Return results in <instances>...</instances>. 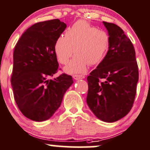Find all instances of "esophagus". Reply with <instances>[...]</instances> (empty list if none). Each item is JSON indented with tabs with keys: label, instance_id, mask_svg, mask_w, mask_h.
<instances>
[{
	"label": "esophagus",
	"instance_id": "34e87169",
	"mask_svg": "<svg viewBox=\"0 0 150 150\" xmlns=\"http://www.w3.org/2000/svg\"><path fill=\"white\" fill-rule=\"evenodd\" d=\"M72 78L73 79H75V80H80V79H84L85 78V75H74L73 76H72Z\"/></svg>",
	"mask_w": 150,
	"mask_h": 150
}]
</instances>
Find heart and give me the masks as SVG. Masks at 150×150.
<instances>
[{"label":"heart","mask_w":150,"mask_h":150,"mask_svg":"<svg viewBox=\"0 0 150 150\" xmlns=\"http://www.w3.org/2000/svg\"><path fill=\"white\" fill-rule=\"evenodd\" d=\"M110 45V38L107 32L98 30L88 23L80 21L72 25L55 41L54 51L57 60L66 64L75 54L64 71L67 74L82 73L88 65H96L106 56Z\"/></svg>","instance_id":"b5f03b06"}]
</instances>
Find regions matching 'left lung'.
<instances>
[{
    "instance_id": "8db88e82",
    "label": "left lung",
    "mask_w": 150,
    "mask_h": 150,
    "mask_svg": "<svg viewBox=\"0 0 150 150\" xmlns=\"http://www.w3.org/2000/svg\"><path fill=\"white\" fill-rule=\"evenodd\" d=\"M110 38L106 56L87 78V103L100 120L114 122L130 111L139 79L135 50L124 31L103 22Z\"/></svg>"
}]
</instances>
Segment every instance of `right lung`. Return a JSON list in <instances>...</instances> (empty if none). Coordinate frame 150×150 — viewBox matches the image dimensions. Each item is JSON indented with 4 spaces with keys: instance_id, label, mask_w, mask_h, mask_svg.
Returning <instances> with one entry per match:
<instances>
[{
    "instance_id": "1",
    "label": "right lung",
    "mask_w": 150,
    "mask_h": 150,
    "mask_svg": "<svg viewBox=\"0 0 150 150\" xmlns=\"http://www.w3.org/2000/svg\"><path fill=\"white\" fill-rule=\"evenodd\" d=\"M66 26L59 19L37 23L25 31L15 47L11 76L14 98L23 115L33 121L50 118L73 83L72 76L65 73L48 79L58 69L54 45Z\"/></svg>"
}]
</instances>
